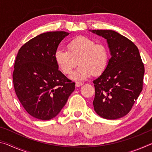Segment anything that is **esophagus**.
Returning a JSON list of instances; mask_svg holds the SVG:
<instances>
[{
    "label": "esophagus",
    "mask_w": 152,
    "mask_h": 152,
    "mask_svg": "<svg viewBox=\"0 0 152 152\" xmlns=\"http://www.w3.org/2000/svg\"><path fill=\"white\" fill-rule=\"evenodd\" d=\"M83 83L81 82H76V87H80V86H82V85H83Z\"/></svg>",
    "instance_id": "1"
}]
</instances>
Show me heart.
<instances>
[{
    "mask_svg": "<svg viewBox=\"0 0 152 152\" xmlns=\"http://www.w3.org/2000/svg\"><path fill=\"white\" fill-rule=\"evenodd\" d=\"M68 51L58 49L55 51L56 63L64 74H69L80 64L70 78L74 80H84L93 76L101 75L106 70L109 62V53L104 45L96 44L91 38L79 36L68 44Z\"/></svg>",
    "mask_w": 152,
    "mask_h": 152,
    "instance_id": "obj_1",
    "label": "heart"
}]
</instances>
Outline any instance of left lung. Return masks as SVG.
<instances>
[{"label": "left lung", "instance_id": "obj_1", "mask_svg": "<svg viewBox=\"0 0 152 152\" xmlns=\"http://www.w3.org/2000/svg\"><path fill=\"white\" fill-rule=\"evenodd\" d=\"M89 31L107 40L111 56L106 70L93 81L94 109L104 119H119L130 111L142 91L145 70L139 50L115 31Z\"/></svg>", "mask_w": 152, "mask_h": 152}]
</instances>
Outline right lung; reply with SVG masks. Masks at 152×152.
<instances>
[{
  "mask_svg": "<svg viewBox=\"0 0 152 152\" xmlns=\"http://www.w3.org/2000/svg\"><path fill=\"white\" fill-rule=\"evenodd\" d=\"M70 33L50 31L36 36L19 50L12 74L19 101L32 117L50 120L60 113L75 89L56 63L55 51Z\"/></svg>",
  "mask_w": 152,
  "mask_h": 152,
  "instance_id": "right-lung-1",
  "label": "right lung"
}]
</instances>
